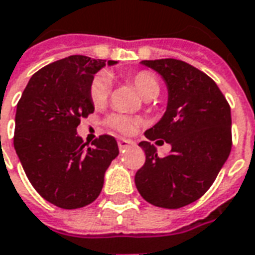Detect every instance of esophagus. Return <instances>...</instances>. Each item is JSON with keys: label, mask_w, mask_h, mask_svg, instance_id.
<instances>
[{"label": "esophagus", "mask_w": 255, "mask_h": 255, "mask_svg": "<svg viewBox=\"0 0 255 255\" xmlns=\"http://www.w3.org/2000/svg\"><path fill=\"white\" fill-rule=\"evenodd\" d=\"M131 142L133 141H130V140H125V138H121V140L118 141L119 149H121V151H124V149H126V148L130 145Z\"/></svg>", "instance_id": "1"}]
</instances>
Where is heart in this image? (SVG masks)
<instances>
[{
    "label": "heart",
    "instance_id": "heart-1",
    "mask_svg": "<svg viewBox=\"0 0 255 255\" xmlns=\"http://www.w3.org/2000/svg\"><path fill=\"white\" fill-rule=\"evenodd\" d=\"M128 78L134 85V88L138 90V93L144 99L148 100V99H153L159 95V79L156 78V75L151 71H147V70L137 71V73L129 75ZM110 90H111V79L108 77V74H96L89 86V97L92 104L96 107L104 104V102L108 99ZM106 124L108 128H111L113 130L118 131L121 134H130L140 125V119L125 115V114H111L106 119Z\"/></svg>",
    "mask_w": 255,
    "mask_h": 255
}]
</instances>
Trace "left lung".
Wrapping results in <instances>:
<instances>
[{
  "label": "left lung",
  "instance_id": "8db88e82",
  "mask_svg": "<svg viewBox=\"0 0 255 255\" xmlns=\"http://www.w3.org/2000/svg\"><path fill=\"white\" fill-rule=\"evenodd\" d=\"M141 63L163 77L169 102L162 119L144 133L148 141L138 144L145 152V163L137 170L134 182L148 203L178 209L203 196L228 159L231 107L217 84L185 61ZM158 138L172 145L171 153L163 158L150 144Z\"/></svg>",
  "mask_w": 255,
  "mask_h": 255
}]
</instances>
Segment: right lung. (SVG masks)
Here are the masks:
<instances>
[{
    "mask_svg": "<svg viewBox=\"0 0 255 255\" xmlns=\"http://www.w3.org/2000/svg\"><path fill=\"white\" fill-rule=\"evenodd\" d=\"M104 66L106 60L81 55L53 61L32 75L17 103L16 153L35 191L61 209L95 202L119 153L113 136L102 134L88 147L77 134L81 119L95 111L89 86Z\"/></svg>",
    "mask_w": 255,
    "mask_h": 255,
    "instance_id": "1",
    "label": "right lung"
}]
</instances>
